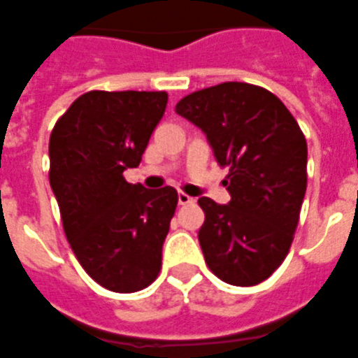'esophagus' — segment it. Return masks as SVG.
I'll return each mask as SVG.
<instances>
[{
	"mask_svg": "<svg viewBox=\"0 0 358 358\" xmlns=\"http://www.w3.org/2000/svg\"><path fill=\"white\" fill-rule=\"evenodd\" d=\"M193 201H195V199L189 197V195H187V193H184V191H180L178 193V204H182V206H184V204H191Z\"/></svg>",
	"mask_w": 358,
	"mask_h": 358,
	"instance_id": "esophagus-1",
	"label": "esophagus"
}]
</instances>
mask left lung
<instances>
[{
	"instance_id": "obj_1",
	"label": "left lung",
	"mask_w": 358,
	"mask_h": 358,
	"mask_svg": "<svg viewBox=\"0 0 358 358\" xmlns=\"http://www.w3.org/2000/svg\"><path fill=\"white\" fill-rule=\"evenodd\" d=\"M176 113L204 131L215 161L229 169V204L199 199L204 261L225 283L257 285L294 238L308 184L306 136L276 95L248 82L193 92Z\"/></svg>"
}]
</instances>
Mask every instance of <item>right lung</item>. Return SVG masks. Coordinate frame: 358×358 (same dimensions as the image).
<instances>
[{
    "instance_id": "1",
    "label": "right lung",
    "mask_w": 358,
    "mask_h": 358,
    "mask_svg": "<svg viewBox=\"0 0 358 358\" xmlns=\"http://www.w3.org/2000/svg\"><path fill=\"white\" fill-rule=\"evenodd\" d=\"M167 92H101L73 101L50 133L48 178L71 250L92 280L114 293L148 287L178 193L124 178L138 167L167 108Z\"/></svg>"
}]
</instances>
